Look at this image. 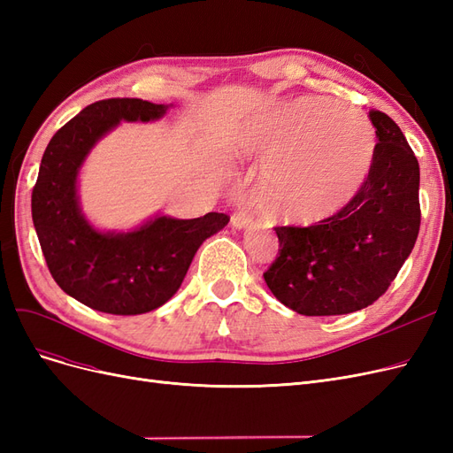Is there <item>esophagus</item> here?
Instances as JSON below:
<instances>
[{
    "instance_id": "obj_1",
    "label": "esophagus",
    "mask_w": 453,
    "mask_h": 453,
    "mask_svg": "<svg viewBox=\"0 0 453 453\" xmlns=\"http://www.w3.org/2000/svg\"><path fill=\"white\" fill-rule=\"evenodd\" d=\"M230 223H232V226H234V228L242 230V228H245V226L251 223V215L245 213V211L234 213V215H232V219H230Z\"/></svg>"
}]
</instances>
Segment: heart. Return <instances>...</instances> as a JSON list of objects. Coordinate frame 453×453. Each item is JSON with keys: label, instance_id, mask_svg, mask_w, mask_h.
Listing matches in <instances>:
<instances>
[{"label": "heart", "instance_id": "1", "mask_svg": "<svg viewBox=\"0 0 453 453\" xmlns=\"http://www.w3.org/2000/svg\"><path fill=\"white\" fill-rule=\"evenodd\" d=\"M326 106L335 113L315 119ZM234 153L265 158L258 190L273 213L287 223L313 225L357 196L372 168L376 135L359 109L303 96L245 127Z\"/></svg>", "mask_w": 453, "mask_h": 453}]
</instances>
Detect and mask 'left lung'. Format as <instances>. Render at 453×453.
<instances>
[{
    "mask_svg": "<svg viewBox=\"0 0 453 453\" xmlns=\"http://www.w3.org/2000/svg\"><path fill=\"white\" fill-rule=\"evenodd\" d=\"M376 155L365 185L344 210L308 228L278 226L280 255L265 281L300 315H342L388 291L419 232V164L404 134L370 109Z\"/></svg>",
    "mask_w": 453,
    "mask_h": 453,
    "instance_id": "left-lung-1",
    "label": "left lung"
}]
</instances>
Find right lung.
<instances>
[{
  "instance_id": "add662e5",
  "label": "right lung",
  "mask_w": 453,
  "mask_h": 453,
  "mask_svg": "<svg viewBox=\"0 0 453 453\" xmlns=\"http://www.w3.org/2000/svg\"><path fill=\"white\" fill-rule=\"evenodd\" d=\"M173 104L111 98L87 105L49 142L32 193V219L60 289L96 311L147 313L180 289L200 245L223 230L225 213L175 219L157 213L127 232L96 228L81 210L79 172L120 122H153Z\"/></svg>"
}]
</instances>
